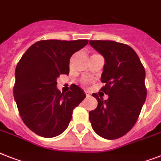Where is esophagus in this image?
I'll list each match as a JSON object with an SVG mask.
<instances>
[{
	"label": "esophagus",
	"mask_w": 161,
	"mask_h": 161,
	"mask_svg": "<svg viewBox=\"0 0 161 161\" xmlns=\"http://www.w3.org/2000/svg\"><path fill=\"white\" fill-rule=\"evenodd\" d=\"M86 96L89 98V97L91 96V93H90V91H86Z\"/></svg>",
	"instance_id": "esophagus-1"
}]
</instances>
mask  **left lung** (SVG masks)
I'll list each match as a JSON object with an SVG mask.
<instances>
[{
  "instance_id": "8db88e82",
  "label": "left lung",
  "mask_w": 161,
  "mask_h": 161,
  "mask_svg": "<svg viewBox=\"0 0 161 161\" xmlns=\"http://www.w3.org/2000/svg\"><path fill=\"white\" fill-rule=\"evenodd\" d=\"M90 46L104 58L101 89L108 95L103 100L93 94L98 101L90 111L93 130L101 137L114 140L132 128L147 98L144 66L130 46L109 40H90Z\"/></svg>"
}]
</instances>
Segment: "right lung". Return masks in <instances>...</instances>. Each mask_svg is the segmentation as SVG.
I'll use <instances>...</instances> for the list:
<instances>
[{
  "label": "right lung",
  "instance_id": "add662e5",
  "mask_svg": "<svg viewBox=\"0 0 161 161\" xmlns=\"http://www.w3.org/2000/svg\"><path fill=\"white\" fill-rule=\"evenodd\" d=\"M89 40H42L25 52L15 69L14 98L25 124L38 136L54 137L67 128L72 111L86 98L74 86L61 93L60 75H68L70 58Z\"/></svg>",
  "mask_w": 161,
  "mask_h": 161
}]
</instances>
